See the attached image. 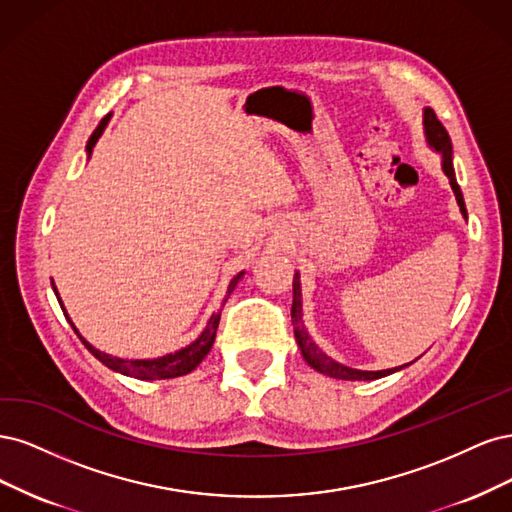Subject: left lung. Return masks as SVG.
<instances>
[{
    "mask_svg": "<svg viewBox=\"0 0 512 512\" xmlns=\"http://www.w3.org/2000/svg\"><path fill=\"white\" fill-rule=\"evenodd\" d=\"M423 134H425V142L427 146L432 148L434 153L440 155V163H442V172L447 174L449 185L455 193V200L459 206L461 217L468 219V210L464 204V195H461V189L457 185L455 178V170H453V144L449 138V131L444 129V125L436 119V112L432 108H423ZM291 323H293V334L295 340H298V346L302 351V357L306 359V364L310 368H315L317 372L332 376V378H340V381H376V378L389 376L393 372H398L410 364H404L400 368H389V370H357V368H349L340 364V361L327 357L319 346L315 344V340L310 338L308 329L304 325V312H302V283H300V272H295L293 276V306H291Z\"/></svg>",
    "mask_w": 512,
    "mask_h": 512,
    "instance_id": "1",
    "label": "left lung"
}]
</instances>
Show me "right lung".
<instances>
[{
	"mask_svg": "<svg viewBox=\"0 0 512 512\" xmlns=\"http://www.w3.org/2000/svg\"><path fill=\"white\" fill-rule=\"evenodd\" d=\"M110 117H112V114H106V117L100 121V125H97L95 131L91 134V138H89V142H87V159L91 157L93 146L97 144V140L102 138V134H104V129H106ZM244 274H246V272L242 270V272H238L232 280H229L227 298H229V293H232V291L236 289L238 280H240ZM51 285H53V291H55V295H57V300H59V306H61V310H63L65 319H68V323L72 325L76 336L80 338L82 344L87 346L89 353H91L95 359H100L102 364H104L106 368H110L112 372H119V374H123V376H131V378H138V381H161V378H176V376L189 374L191 370H195L197 366L202 364L204 357H206V355L210 353V349H212L214 336H217L221 310H219V312H212V317L208 319V323H206V327L202 329L200 336H197L191 344L183 346V349H178V351H174V353L161 355V357H153V359L114 357V355H110V353H104V351H100V349H95V346H93L89 340H85V338L80 336V332H78L76 325L72 323V319H70V315H68V310H65V306H63V302H61V298H59V291H57L53 280H51ZM227 298L223 300V304L227 302Z\"/></svg>",
	"mask_w": 512,
	"mask_h": 512,
	"instance_id": "1",
	"label": "right lung"
}]
</instances>
